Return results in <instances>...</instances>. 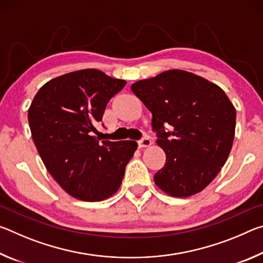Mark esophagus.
Here are the masks:
<instances>
[{
    "mask_svg": "<svg viewBox=\"0 0 263 263\" xmlns=\"http://www.w3.org/2000/svg\"><path fill=\"white\" fill-rule=\"evenodd\" d=\"M138 145H139V148L148 147V146L152 145V140H151L148 137H145V138H142L141 140L138 141Z\"/></svg>",
    "mask_w": 263,
    "mask_h": 263,
    "instance_id": "esophagus-1",
    "label": "esophagus"
}]
</instances>
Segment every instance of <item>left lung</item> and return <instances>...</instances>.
<instances>
[{
    "label": "left lung",
    "instance_id": "left-lung-1",
    "mask_svg": "<svg viewBox=\"0 0 263 263\" xmlns=\"http://www.w3.org/2000/svg\"><path fill=\"white\" fill-rule=\"evenodd\" d=\"M131 89L152 112L157 142L166 153L155 184L174 197L201 193L232 148L235 108L228 95L206 79L181 69L140 80Z\"/></svg>",
    "mask_w": 263,
    "mask_h": 263
}]
</instances>
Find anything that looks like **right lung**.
<instances>
[{
  "mask_svg": "<svg viewBox=\"0 0 263 263\" xmlns=\"http://www.w3.org/2000/svg\"><path fill=\"white\" fill-rule=\"evenodd\" d=\"M125 84L99 69L77 70L46 82L30 105L31 135L44 164L66 193L81 201L112 196L138 147L133 140L100 142L92 136L108 102Z\"/></svg>",
  "mask_w": 263,
  "mask_h": 263,
  "instance_id": "add662e5",
  "label": "right lung"
}]
</instances>
